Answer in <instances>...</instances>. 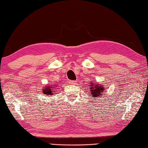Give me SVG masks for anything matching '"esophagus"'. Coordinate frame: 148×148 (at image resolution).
Listing matches in <instances>:
<instances>
[{
	"label": "esophagus",
	"instance_id": "esophagus-1",
	"mask_svg": "<svg viewBox=\"0 0 148 148\" xmlns=\"http://www.w3.org/2000/svg\"><path fill=\"white\" fill-rule=\"evenodd\" d=\"M69 84H71V85H74L76 84V81H75V80H69Z\"/></svg>",
	"mask_w": 148,
	"mask_h": 148
}]
</instances>
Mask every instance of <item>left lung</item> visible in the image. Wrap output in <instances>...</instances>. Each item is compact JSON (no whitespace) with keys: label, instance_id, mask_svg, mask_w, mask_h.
Listing matches in <instances>:
<instances>
[{"label":"left lung","instance_id":"1","mask_svg":"<svg viewBox=\"0 0 148 148\" xmlns=\"http://www.w3.org/2000/svg\"><path fill=\"white\" fill-rule=\"evenodd\" d=\"M89 87V90L90 91V94L93 98H99L102 95H104L103 92L105 91V86L104 85H101V84H96V82H91ZM95 100V99H94Z\"/></svg>","mask_w":148,"mask_h":148}]
</instances>
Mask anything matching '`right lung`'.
Instances as JSON below:
<instances>
[{
    "mask_svg": "<svg viewBox=\"0 0 148 148\" xmlns=\"http://www.w3.org/2000/svg\"><path fill=\"white\" fill-rule=\"evenodd\" d=\"M58 84H51V85H46V86H44L42 88V93L44 94V95L46 96H51L53 97V94H55L54 91L55 88H58Z\"/></svg>",
    "mask_w": 148,
    "mask_h": 148,
    "instance_id": "obj_1",
    "label": "right lung"
}]
</instances>
